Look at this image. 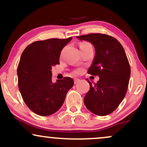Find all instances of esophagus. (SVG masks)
I'll return each instance as SVG.
<instances>
[{
    "label": "esophagus",
    "instance_id": "obj_1",
    "mask_svg": "<svg viewBox=\"0 0 147 147\" xmlns=\"http://www.w3.org/2000/svg\"><path fill=\"white\" fill-rule=\"evenodd\" d=\"M80 82V79H77V78H75L74 79V82H75V84H77V83H79V82Z\"/></svg>",
    "mask_w": 147,
    "mask_h": 147
}]
</instances>
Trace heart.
<instances>
[{
	"label": "heart",
	"instance_id": "obj_1",
	"mask_svg": "<svg viewBox=\"0 0 147 147\" xmlns=\"http://www.w3.org/2000/svg\"><path fill=\"white\" fill-rule=\"evenodd\" d=\"M82 72V70L81 69H77V70H76L75 71V74H79Z\"/></svg>",
	"mask_w": 147,
	"mask_h": 147
}]
</instances>
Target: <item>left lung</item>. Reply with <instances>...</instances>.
Listing matches in <instances>:
<instances>
[{"mask_svg": "<svg viewBox=\"0 0 147 147\" xmlns=\"http://www.w3.org/2000/svg\"><path fill=\"white\" fill-rule=\"evenodd\" d=\"M93 44L95 56L88 70L99 80L92 85L84 97L86 106L92 113L105 116L115 110L125 97L129 85L131 68L121 43L105 34L92 33L77 36Z\"/></svg>", "mask_w": 147, "mask_h": 147, "instance_id": "left-lung-1", "label": "left lung"}]
</instances>
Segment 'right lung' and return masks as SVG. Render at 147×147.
Here are the masks:
<instances>
[{"instance_id": "add662e5", "label": "right lung", "mask_w": 147, "mask_h": 147, "mask_svg": "<svg viewBox=\"0 0 147 147\" xmlns=\"http://www.w3.org/2000/svg\"><path fill=\"white\" fill-rule=\"evenodd\" d=\"M71 40L69 37L37 41L22 53L17 68L18 88L25 104L38 115L57 112L73 86V79L68 77L53 83L51 71L52 66L59 64L61 52Z\"/></svg>"}]
</instances>
